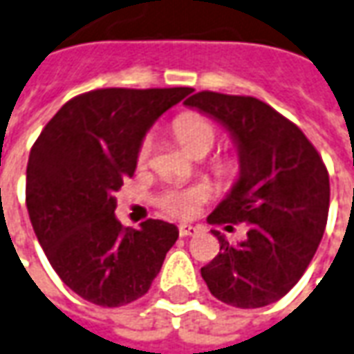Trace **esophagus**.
<instances>
[{"label": "esophagus", "instance_id": "34e87169", "mask_svg": "<svg viewBox=\"0 0 354 354\" xmlns=\"http://www.w3.org/2000/svg\"><path fill=\"white\" fill-rule=\"evenodd\" d=\"M197 234V227L194 225H180V236H196Z\"/></svg>", "mask_w": 354, "mask_h": 354}]
</instances>
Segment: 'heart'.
<instances>
[{"mask_svg": "<svg viewBox=\"0 0 354 354\" xmlns=\"http://www.w3.org/2000/svg\"><path fill=\"white\" fill-rule=\"evenodd\" d=\"M174 133L176 139L180 141V145L186 149L192 157L196 155H207L209 151L215 145V139H217V129L213 126V122L209 118L201 116V114H182L174 122ZM153 153V137L147 136L139 151H137V160L139 165H145L147 160L151 158ZM236 170V160L232 158H221L215 162V172L218 176H230L232 172ZM205 192L201 187H194V189H170L165 192L160 199H158V205L172 213V215H187L196 201L203 199Z\"/></svg>", "mask_w": 354, "mask_h": 354, "instance_id": "b5f03b06", "label": "heart"}]
</instances>
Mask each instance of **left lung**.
<instances>
[{
	"label": "left lung",
	"mask_w": 354,
	"mask_h": 354,
	"mask_svg": "<svg viewBox=\"0 0 354 354\" xmlns=\"http://www.w3.org/2000/svg\"><path fill=\"white\" fill-rule=\"evenodd\" d=\"M184 104L218 122L238 149V180L207 223L248 225L236 246L213 230L221 252L201 277L228 306L273 304L297 285L324 236L328 168L292 122L254 96L201 91Z\"/></svg>",
	"instance_id": "left-lung-1"
}]
</instances>
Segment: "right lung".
I'll return each instance as SVG.
<instances>
[{"instance_id": "obj_1", "label": "right lung", "mask_w": 354, "mask_h": 354, "mask_svg": "<svg viewBox=\"0 0 354 354\" xmlns=\"http://www.w3.org/2000/svg\"><path fill=\"white\" fill-rule=\"evenodd\" d=\"M194 88H98L66 102L26 165V209L46 258L75 295L116 308L151 288L178 228L118 221L116 194L133 176L147 131Z\"/></svg>"}]
</instances>
